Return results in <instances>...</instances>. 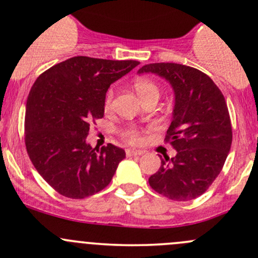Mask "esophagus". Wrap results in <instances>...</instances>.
<instances>
[{"mask_svg":"<svg viewBox=\"0 0 258 258\" xmlns=\"http://www.w3.org/2000/svg\"><path fill=\"white\" fill-rule=\"evenodd\" d=\"M143 151L141 149H127L126 151V155L127 157H135V155H142Z\"/></svg>","mask_w":258,"mask_h":258,"instance_id":"1","label":"esophagus"}]
</instances>
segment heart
Wrapping results in <instances>:
<instances>
[{
  "label": "heart",
  "mask_w": 258,
  "mask_h": 258,
  "mask_svg": "<svg viewBox=\"0 0 258 258\" xmlns=\"http://www.w3.org/2000/svg\"><path fill=\"white\" fill-rule=\"evenodd\" d=\"M135 89L137 90L138 95H140V98L142 99V100L144 98L148 97V95L159 94V88L157 87V84L153 83L152 81H149V79H146V78L137 79V81H136V83H135ZM112 98H114V90L110 89L109 92H107L106 99H105L106 107L111 106ZM124 137H126L127 140L131 141V142H134V143H138L141 141L140 132H138L137 130H135V128L127 130L126 134H124Z\"/></svg>",
  "instance_id": "b5f03b06"
}]
</instances>
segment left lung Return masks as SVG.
Instances as JSON below:
<instances>
[{
  "label": "left lung",
  "instance_id": "left-lung-1",
  "mask_svg": "<svg viewBox=\"0 0 258 258\" xmlns=\"http://www.w3.org/2000/svg\"><path fill=\"white\" fill-rule=\"evenodd\" d=\"M137 73L159 76L174 92L166 142L176 155L160 157L161 165L149 185L169 200H194L216 180L230 151L233 132L224 95L207 75L185 64L149 63Z\"/></svg>",
  "mask_w": 258,
  "mask_h": 258
}]
</instances>
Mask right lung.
<instances>
[{
    "mask_svg": "<svg viewBox=\"0 0 258 258\" xmlns=\"http://www.w3.org/2000/svg\"><path fill=\"white\" fill-rule=\"evenodd\" d=\"M138 61L86 56L45 71L30 89L25 107V146L42 179L62 196L81 200L105 188L126 153L109 143L92 148L90 122L101 118L114 82Z\"/></svg>",
    "mask_w": 258,
    "mask_h": 258,
    "instance_id": "1",
    "label": "right lung"
}]
</instances>
